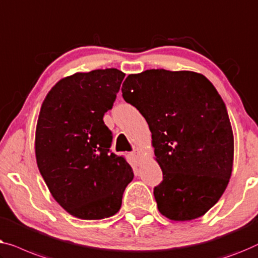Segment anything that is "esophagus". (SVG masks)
Instances as JSON below:
<instances>
[{
	"label": "esophagus",
	"mask_w": 258,
	"mask_h": 258,
	"mask_svg": "<svg viewBox=\"0 0 258 258\" xmlns=\"http://www.w3.org/2000/svg\"><path fill=\"white\" fill-rule=\"evenodd\" d=\"M131 155H132L133 159H136L137 161H140V159H141V155H143V154H141V152H140V151L138 150V148H137V150H134V151L132 152V154H131Z\"/></svg>",
	"instance_id": "34e87169"
}]
</instances>
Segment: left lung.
<instances>
[{"label": "left lung", "mask_w": 258, "mask_h": 258, "mask_svg": "<svg viewBox=\"0 0 258 258\" xmlns=\"http://www.w3.org/2000/svg\"><path fill=\"white\" fill-rule=\"evenodd\" d=\"M121 92L150 126L164 174L154 188L159 212L181 222L205 215L226 190L234 164L233 128L219 92L201 74L164 69L128 75Z\"/></svg>", "instance_id": "obj_1"}]
</instances>
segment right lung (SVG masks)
Returning a JSON list of instances; mask_svg holds the SVG:
<instances>
[{
  "instance_id": "add662e5",
  "label": "right lung",
  "mask_w": 258,
  "mask_h": 258,
  "mask_svg": "<svg viewBox=\"0 0 258 258\" xmlns=\"http://www.w3.org/2000/svg\"><path fill=\"white\" fill-rule=\"evenodd\" d=\"M125 74L118 69L76 72L58 81L39 111L35 154L52 198L82 220L113 216L133 169L110 152L104 124Z\"/></svg>"
}]
</instances>
